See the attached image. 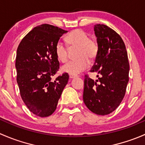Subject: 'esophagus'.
Masks as SVG:
<instances>
[{"label":"esophagus","instance_id":"obj_1","mask_svg":"<svg viewBox=\"0 0 145 145\" xmlns=\"http://www.w3.org/2000/svg\"><path fill=\"white\" fill-rule=\"evenodd\" d=\"M77 76H78L77 75H72V74H70V75H69V78H76V77H77Z\"/></svg>","mask_w":145,"mask_h":145}]
</instances>
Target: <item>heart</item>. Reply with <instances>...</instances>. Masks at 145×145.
Listing matches in <instances>:
<instances>
[{
    "instance_id": "b5f03b06",
    "label": "heart",
    "mask_w": 145,
    "mask_h": 145,
    "mask_svg": "<svg viewBox=\"0 0 145 145\" xmlns=\"http://www.w3.org/2000/svg\"><path fill=\"white\" fill-rule=\"evenodd\" d=\"M65 40L69 48L77 47L76 57L78 58L64 64L62 71L76 75L88 67V59L92 60L95 58L98 52V45L95 40L89 38L88 34L81 29L72 31L66 36ZM55 53L60 62H65L68 59V48L60 40L55 44Z\"/></svg>"
}]
</instances>
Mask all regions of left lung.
<instances>
[{
  "mask_svg": "<svg viewBox=\"0 0 145 145\" xmlns=\"http://www.w3.org/2000/svg\"><path fill=\"white\" fill-rule=\"evenodd\" d=\"M98 52L90 72H97L94 81L85 75L83 101L89 110L97 115L112 113L122 102L129 81V62L123 39L105 24H95Z\"/></svg>",
  "mask_w": 145,
  "mask_h": 145,
  "instance_id": "obj_1",
  "label": "left lung"
}]
</instances>
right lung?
Masks as SVG:
<instances>
[{"instance_id":"obj_1","label":"right lung","mask_w":145,"mask_h":145,"mask_svg":"<svg viewBox=\"0 0 145 145\" xmlns=\"http://www.w3.org/2000/svg\"><path fill=\"white\" fill-rule=\"evenodd\" d=\"M67 32L50 24H41L30 31L17 48L15 67L20 95L29 111L40 117L55 112L68 82L67 73L51 81L59 69L55 44Z\"/></svg>"}]
</instances>
